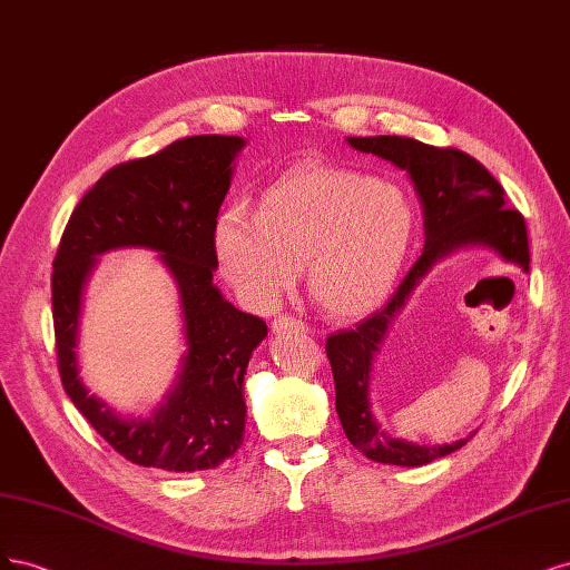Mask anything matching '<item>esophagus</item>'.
Masks as SVG:
<instances>
[{"mask_svg":"<svg viewBox=\"0 0 570 570\" xmlns=\"http://www.w3.org/2000/svg\"><path fill=\"white\" fill-rule=\"evenodd\" d=\"M272 332H274V334H288V332L307 334L309 328H307L305 322H301V320H296V317L279 315V317H274V322H272Z\"/></svg>","mask_w":570,"mask_h":570,"instance_id":"esophagus-1","label":"esophagus"}]
</instances>
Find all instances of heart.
I'll use <instances>...</instances> for the list:
<instances>
[{"mask_svg":"<svg viewBox=\"0 0 570 570\" xmlns=\"http://www.w3.org/2000/svg\"><path fill=\"white\" fill-rule=\"evenodd\" d=\"M414 206L395 181L309 165L282 177L258 213L217 217L219 269L248 307L269 309L301 277L336 317L364 315L389 296L414 236Z\"/></svg>","mask_w":570,"mask_h":570,"instance_id":"obj_1","label":"heart"}]
</instances>
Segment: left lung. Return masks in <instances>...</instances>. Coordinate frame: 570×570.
I'll use <instances>...</instances> for the list:
<instances>
[{"mask_svg": "<svg viewBox=\"0 0 570 570\" xmlns=\"http://www.w3.org/2000/svg\"><path fill=\"white\" fill-rule=\"evenodd\" d=\"M355 151L372 154L405 170L424 210L426 244L421 258L402 279L393 298L362 320L326 338V355L334 370L336 412L353 448L374 462L393 466H424L433 459L464 448L466 435L450 445H419L385 433L372 407V372L391 326L410 301L419 282L452 253L490 248L504 263L530 267L528 234L519 210L507 208L504 189L483 165L464 151L438 149L410 137H347Z\"/></svg>", "mask_w": 570, "mask_h": 570, "instance_id": "8db88e82", "label": "left lung"}]
</instances>
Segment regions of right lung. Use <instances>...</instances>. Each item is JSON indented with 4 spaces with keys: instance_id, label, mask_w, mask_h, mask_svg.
<instances>
[{
    "instance_id": "add662e5",
    "label": "right lung",
    "mask_w": 570,
    "mask_h": 570,
    "mask_svg": "<svg viewBox=\"0 0 570 570\" xmlns=\"http://www.w3.org/2000/svg\"><path fill=\"white\" fill-rule=\"evenodd\" d=\"M244 146V137L198 135L116 165L82 196L61 236L51 309L63 389L106 443L132 464L204 471L244 443V376L267 324L234 307L213 284V232ZM118 247L158 252L180 298L188 351L174 389L149 417L116 413L91 396L79 376L83 291L100 255Z\"/></svg>"
}]
</instances>
